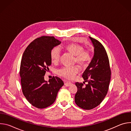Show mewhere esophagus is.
I'll return each mask as SVG.
<instances>
[{
	"instance_id": "esophagus-1",
	"label": "esophagus",
	"mask_w": 131,
	"mask_h": 131,
	"mask_svg": "<svg viewBox=\"0 0 131 131\" xmlns=\"http://www.w3.org/2000/svg\"><path fill=\"white\" fill-rule=\"evenodd\" d=\"M64 85L66 86H70V85H71V83L70 82H68L67 81H64Z\"/></svg>"
}]
</instances>
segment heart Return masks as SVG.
Listing matches in <instances>:
<instances>
[{
  "mask_svg": "<svg viewBox=\"0 0 131 131\" xmlns=\"http://www.w3.org/2000/svg\"><path fill=\"white\" fill-rule=\"evenodd\" d=\"M65 49L74 56V62H76L81 66L85 67L89 64L91 60V54L89 50H84L83 47L76 43H71L65 46ZM51 59L52 63H57L59 62L61 57V52L58 47H54L51 51ZM80 70L78 65L71 67H65L57 70L59 76L68 80L74 78Z\"/></svg>",
  "mask_w": 131,
  "mask_h": 131,
  "instance_id": "b5f03b06",
  "label": "heart"
}]
</instances>
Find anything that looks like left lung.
<instances>
[{
	"label": "left lung",
	"mask_w": 131,
	"mask_h": 131,
	"mask_svg": "<svg viewBox=\"0 0 131 131\" xmlns=\"http://www.w3.org/2000/svg\"><path fill=\"white\" fill-rule=\"evenodd\" d=\"M89 38L94 46V56L82 74L88 83L83 85L82 83L76 82L78 90L74 96L77 105L85 110L93 109L102 103L107 93L111 78L109 61L105 48L98 40Z\"/></svg>",
	"instance_id": "left-lung-1"
}]
</instances>
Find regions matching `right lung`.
Returning <instances> with one entry per match:
<instances>
[{
    "label": "right lung",
    "instance_id": "obj_1",
    "mask_svg": "<svg viewBox=\"0 0 131 131\" xmlns=\"http://www.w3.org/2000/svg\"><path fill=\"white\" fill-rule=\"evenodd\" d=\"M61 43L54 37L42 36L32 41L23 53L20 70L22 92L28 102L37 108L51 105L64 85L58 77L53 76L48 82L44 79L51 64V51Z\"/></svg>",
    "mask_w": 131,
    "mask_h": 131
}]
</instances>
